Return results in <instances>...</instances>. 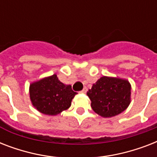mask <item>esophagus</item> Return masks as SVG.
<instances>
[{"label":"esophagus","instance_id":"esophagus-1","mask_svg":"<svg viewBox=\"0 0 157 157\" xmlns=\"http://www.w3.org/2000/svg\"><path fill=\"white\" fill-rule=\"evenodd\" d=\"M86 91H87V88L86 87H84L83 90L81 91V93H83V94H86Z\"/></svg>","mask_w":157,"mask_h":157}]
</instances>
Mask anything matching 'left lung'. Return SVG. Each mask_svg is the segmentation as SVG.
I'll return each mask as SVG.
<instances>
[{
  "instance_id": "8db88e82",
  "label": "left lung",
  "mask_w": 157,
  "mask_h": 157,
  "mask_svg": "<svg viewBox=\"0 0 157 157\" xmlns=\"http://www.w3.org/2000/svg\"><path fill=\"white\" fill-rule=\"evenodd\" d=\"M131 86L126 80L103 76L94 83L87 95L91 107L103 117H112L121 113L130 103Z\"/></svg>"
}]
</instances>
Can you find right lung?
Returning <instances> with one entry per match:
<instances>
[{"label": "right lung", "mask_w": 157, "mask_h": 157, "mask_svg": "<svg viewBox=\"0 0 157 157\" xmlns=\"http://www.w3.org/2000/svg\"><path fill=\"white\" fill-rule=\"evenodd\" d=\"M29 92L33 106L49 116H55L69 108L77 94L71 86L62 83L55 74L31 84Z\"/></svg>", "instance_id": "obj_1"}]
</instances>
